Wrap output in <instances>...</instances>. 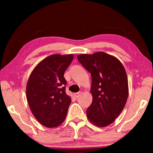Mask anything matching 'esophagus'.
Here are the masks:
<instances>
[{
  "label": "esophagus",
  "mask_w": 153,
  "mask_h": 153,
  "mask_svg": "<svg viewBox=\"0 0 153 153\" xmlns=\"http://www.w3.org/2000/svg\"><path fill=\"white\" fill-rule=\"evenodd\" d=\"M81 94H82V92H78L75 93L74 95V97H76V98H78L79 97H80V96H81Z\"/></svg>",
  "instance_id": "obj_1"
}]
</instances>
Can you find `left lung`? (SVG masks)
<instances>
[{"instance_id":"8db88e82","label":"left lung","mask_w":153,"mask_h":153,"mask_svg":"<svg viewBox=\"0 0 153 153\" xmlns=\"http://www.w3.org/2000/svg\"><path fill=\"white\" fill-rule=\"evenodd\" d=\"M77 57L92 76V102L87 109V117L100 128L110 125L123 111L128 100L126 69L118 59L104 52L82 54Z\"/></svg>"}]
</instances>
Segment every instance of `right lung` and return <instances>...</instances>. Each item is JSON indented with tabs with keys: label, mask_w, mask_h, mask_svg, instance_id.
Masks as SVG:
<instances>
[{
	"label": "right lung",
	"mask_w": 153,
	"mask_h": 153,
	"mask_svg": "<svg viewBox=\"0 0 153 153\" xmlns=\"http://www.w3.org/2000/svg\"><path fill=\"white\" fill-rule=\"evenodd\" d=\"M74 55H52L41 61L26 85L27 100L33 116L44 126L56 128L65 120L71 97L66 94L65 71Z\"/></svg>",
	"instance_id": "1"
}]
</instances>
